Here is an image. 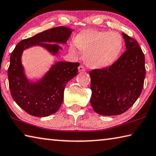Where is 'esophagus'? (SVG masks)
Listing matches in <instances>:
<instances>
[{
    "mask_svg": "<svg viewBox=\"0 0 156 156\" xmlns=\"http://www.w3.org/2000/svg\"><path fill=\"white\" fill-rule=\"evenodd\" d=\"M78 71L80 72H85V69L83 67V65H80L78 67Z\"/></svg>",
    "mask_w": 156,
    "mask_h": 156,
    "instance_id": "obj_1",
    "label": "esophagus"
}]
</instances>
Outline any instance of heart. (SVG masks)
I'll return each mask as SVG.
<instances>
[{"label": "heart", "mask_w": 156, "mask_h": 156, "mask_svg": "<svg viewBox=\"0 0 156 156\" xmlns=\"http://www.w3.org/2000/svg\"><path fill=\"white\" fill-rule=\"evenodd\" d=\"M77 48L83 53L84 62L92 69H104L112 65L120 56L124 47L122 36L114 31L91 30L82 32L74 40ZM76 54V47H70Z\"/></svg>", "instance_id": "1"}]
</instances>
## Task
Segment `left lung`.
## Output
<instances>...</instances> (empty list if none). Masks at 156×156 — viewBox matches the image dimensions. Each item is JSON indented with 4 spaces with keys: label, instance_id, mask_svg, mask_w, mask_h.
<instances>
[{
    "label": "left lung",
    "instance_id": "left-lung-1",
    "mask_svg": "<svg viewBox=\"0 0 156 156\" xmlns=\"http://www.w3.org/2000/svg\"><path fill=\"white\" fill-rule=\"evenodd\" d=\"M122 35L126 51L109 68L89 72L91 107L102 115L125 112L135 103L143 88L144 55L138 42L125 33Z\"/></svg>",
    "mask_w": 156,
    "mask_h": 156
}]
</instances>
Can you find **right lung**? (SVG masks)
<instances>
[{
	"instance_id": "obj_1",
	"label": "right lung",
	"mask_w": 156,
	"mask_h": 156,
	"mask_svg": "<svg viewBox=\"0 0 156 156\" xmlns=\"http://www.w3.org/2000/svg\"><path fill=\"white\" fill-rule=\"evenodd\" d=\"M72 29L57 27L37 34L17 44L10 56L8 69L9 86L12 96L18 106L36 117H46L57 112L64 98L65 87L78 74V62L58 61L52 65L44 76L36 81L29 80L22 64L25 50L40 46L52 56L62 50L58 44H65Z\"/></svg>"
}]
</instances>
